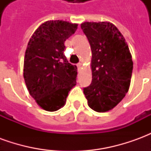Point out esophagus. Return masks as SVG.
<instances>
[{
    "instance_id": "esophagus-1",
    "label": "esophagus",
    "mask_w": 151,
    "mask_h": 151,
    "mask_svg": "<svg viewBox=\"0 0 151 151\" xmlns=\"http://www.w3.org/2000/svg\"><path fill=\"white\" fill-rule=\"evenodd\" d=\"M77 66H78V69H80L82 68V63H78V64L77 65Z\"/></svg>"
}]
</instances>
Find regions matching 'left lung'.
Masks as SVG:
<instances>
[{
    "instance_id": "obj_1",
    "label": "left lung",
    "mask_w": 151,
    "mask_h": 151,
    "mask_svg": "<svg viewBox=\"0 0 151 151\" xmlns=\"http://www.w3.org/2000/svg\"><path fill=\"white\" fill-rule=\"evenodd\" d=\"M92 52L91 84L83 89L90 108L98 112L111 110L129 91L133 60L116 27L108 22L81 24Z\"/></svg>"
}]
</instances>
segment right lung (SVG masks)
<instances>
[{
    "instance_id": "1",
    "label": "right lung",
    "mask_w": 151,
    "mask_h": 151,
    "mask_svg": "<svg viewBox=\"0 0 151 151\" xmlns=\"http://www.w3.org/2000/svg\"><path fill=\"white\" fill-rule=\"evenodd\" d=\"M78 24L62 20L40 25L25 52L23 77L30 95L48 111L63 108L69 91L76 85L77 66L64 54L65 41L75 33Z\"/></svg>"
}]
</instances>
